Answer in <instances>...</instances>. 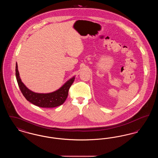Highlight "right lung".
Listing matches in <instances>:
<instances>
[{
    "label": "right lung",
    "mask_w": 158,
    "mask_h": 158,
    "mask_svg": "<svg viewBox=\"0 0 158 158\" xmlns=\"http://www.w3.org/2000/svg\"><path fill=\"white\" fill-rule=\"evenodd\" d=\"M15 72L17 82L24 97L32 104L43 108H54L62 105L68 97L69 89L75 79V76L70 78L59 89L53 92L47 94L36 93L30 90L22 82L18 72L17 63H16Z\"/></svg>",
    "instance_id": "right-lung-1"
}]
</instances>
